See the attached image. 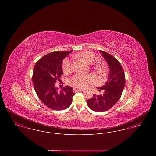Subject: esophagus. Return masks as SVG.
Instances as JSON below:
<instances>
[{
	"mask_svg": "<svg viewBox=\"0 0 156 156\" xmlns=\"http://www.w3.org/2000/svg\"><path fill=\"white\" fill-rule=\"evenodd\" d=\"M81 90H82V89H78V88H75L73 89V92H79V91H81Z\"/></svg>",
	"mask_w": 156,
	"mask_h": 156,
	"instance_id": "34e87169",
	"label": "esophagus"
}]
</instances>
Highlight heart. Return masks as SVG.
<instances>
[{
	"instance_id": "heart-1",
	"label": "heart",
	"mask_w": 156,
	"mask_h": 156,
	"mask_svg": "<svg viewBox=\"0 0 156 156\" xmlns=\"http://www.w3.org/2000/svg\"><path fill=\"white\" fill-rule=\"evenodd\" d=\"M73 57L83 59L88 64L93 63L97 59L96 54L90 50L79 52L73 55ZM92 68L98 74L104 75L106 74L108 70V64L105 61L99 60L92 65ZM73 69V64L71 61L67 58L64 59L62 62V71L64 74H70L72 73ZM96 77L92 74L85 75L77 74L75 75L73 78L70 80V84L75 88L83 89L90 85L94 83Z\"/></svg>"
}]
</instances>
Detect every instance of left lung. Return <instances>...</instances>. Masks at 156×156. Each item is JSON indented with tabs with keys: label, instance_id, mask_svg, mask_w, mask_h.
<instances>
[{
	"label": "left lung",
	"instance_id": "8db88e82",
	"mask_svg": "<svg viewBox=\"0 0 156 156\" xmlns=\"http://www.w3.org/2000/svg\"><path fill=\"white\" fill-rule=\"evenodd\" d=\"M106 60L109 67L108 81L99 88L104 89L102 95L94 94L87 101L89 108L95 112H105L109 110L116 104L121 97L125 83V75L120 63L113 56L108 52L99 50Z\"/></svg>",
	"mask_w": 156,
	"mask_h": 156
}]
</instances>
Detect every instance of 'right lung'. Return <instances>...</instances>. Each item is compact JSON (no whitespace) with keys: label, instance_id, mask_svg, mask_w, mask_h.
Returning <instances> with one entry per match:
<instances>
[{"label":"right lung","instance_id":"right-lung-1","mask_svg":"<svg viewBox=\"0 0 156 156\" xmlns=\"http://www.w3.org/2000/svg\"><path fill=\"white\" fill-rule=\"evenodd\" d=\"M72 51L50 52L36 63L33 73V82L40 100L50 109L61 111L67 109L72 103L74 93L69 86L58 91L55 83L63 74V59Z\"/></svg>","mask_w":156,"mask_h":156}]
</instances>
